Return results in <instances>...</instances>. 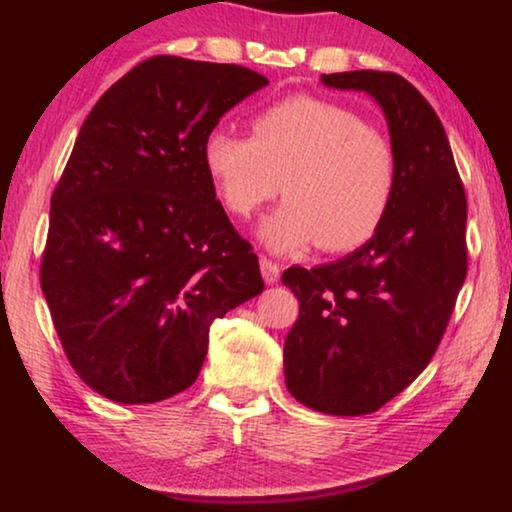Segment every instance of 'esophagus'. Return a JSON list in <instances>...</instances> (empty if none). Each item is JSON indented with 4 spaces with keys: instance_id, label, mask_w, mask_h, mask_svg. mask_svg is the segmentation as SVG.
<instances>
[{
    "instance_id": "34e87169",
    "label": "esophagus",
    "mask_w": 512,
    "mask_h": 512,
    "mask_svg": "<svg viewBox=\"0 0 512 512\" xmlns=\"http://www.w3.org/2000/svg\"><path fill=\"white\" fill-rule=\"evenodd\" d=\"M261 272H263L265 284H275L279 279V263H275L268 256H261Z\"/></svg>"
}]
</instances>
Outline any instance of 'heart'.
I'll return each instance as SVG.
<instances>
[{
	"mask_svg": "<svg viewBox=\"0 0 512 512\" xmlns=\"http://www.w3.org/2000/svg\"><path fill=\"white\" fill-rule=\"evenodd\" d=\"M202 165L223 209L249 219L279 193L286 202L261 226L272 251L317 242L349 251L373 240L398 184L391 139L356 111L312 95L284 97L251 121V137L214 128L202 142Z\"/></svg>",
	"mask_w": 512,
	"mask_h": 512,
	"instance_id": "heart-1",
	"label": "heart"
}]
</instances>
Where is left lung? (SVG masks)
Listing matches in <instances>:
<instances>
[{"instance_id":"obj_1","label":"left lung","mask_w":512,"mask_h":512,"mask_svg":"<svg viewBox=\"0 0 512 512\" xmlns=\"http://www.w3.org/2000/svg\"><path fill=\"white\" fill-rule=\"evenodd\" d=\"M321 81L380 102L398 184L373 240L333 263L284 270L300 303L284 373L307 408L359 417L401 394L436 354L468 270V207L443 123L410 81L373 69Z\"/></svg>"}]
</instances>
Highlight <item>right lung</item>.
<instances>
[{"instance_id":"right-lung-1","label":"right lung","mask_w":512,"mask_h":512,"mask_svg":"<svg viewBox=\"0 0 512 512\" xmlns=\"http://www.w3.org/2000/svg\"><path fill=\"white\" fill-rule=\"evenodd\" d=\"M268 79L153 55L83 121L51 198L41 291L76 375L116 403L191 387L209 328L263 291L202 165V142Z\"/></svg>"}]
</instances>
